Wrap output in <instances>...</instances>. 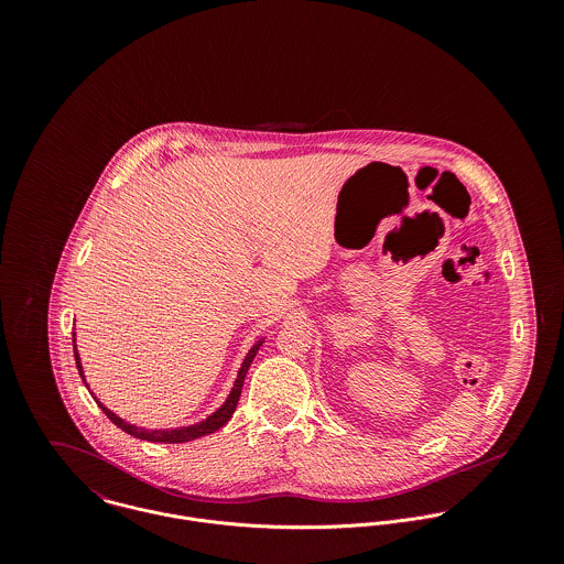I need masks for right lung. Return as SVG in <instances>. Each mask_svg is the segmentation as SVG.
I'll use <instances>...</instances> for the list:
<instances>
[{
	"instance_id": "right-lung-1",
	"label": "right lung",
	"mask_w": 564,
	"mask_h": 564,
	"mask_svg": "<svg viewBox=\"0 0 564 564\" xmlns=\"http://www.w3.org/2000/svg\"><path fill=\"white\" fill-rule=\"evenodd\" d=\"M262 343H264V338L256 340L253 347L247 351V356H245V360H242L241 369H239V376H237V382H235V387H232V391H230L226 403H224L221 408H217L206 421H199V423H195V425L175 427V430H145V427H137V425L123 421V419L117 416L112 410H108L104 403H99V408L104 410V414H106L117 427H121L123 432H128L130 436H137V438H141V441H152V443H186V441H193V438L213 434V432H217L219 427H224V425L230 421V416L235 414L237 403H239V398H241L242 382H245L247 369H249V365H251V360H253V356L258 354V349H260ZM74 356H76V365H78V371H80L82 380H84L80 356H78V349H76V334H74Z\"/></svg>"
}]
</instances>
